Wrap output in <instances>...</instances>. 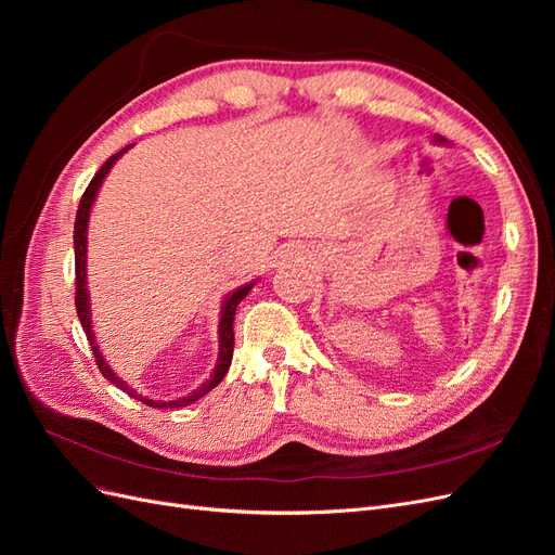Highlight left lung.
<instances>
[{
  "label": "left lung",
  "instance_id": "1",
  "mask_svg": "<svg viewBox=\"0 0 555 555\" xmlns=\"http://www.w3.org/2000/svg\"><path fill=\"white\" fill-rule=\"evenodd\" d=\"M438 141H442V139H438Z\"/></svg>",
  "mask_w": 555,
  "mask_h": 555
}]
</instances>
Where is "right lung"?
Listing matches in <instances>:
<instances>
[{
	"label": "right lung",
	"instance_id": "add662e5",
	"mask_svg": "<svg viewBox=\"0 0 555 555\" xmlns=\"http://www.w3.org/2000/svg\"><path fill=\"white\" fill-rule=\"evenodd\" d=\"M127 150H129V145L122 147L120 153H115L113 157H108V159L104 162L102 169H99V171L94 173V178L90 180L88 190L82 192V196H80V204H78V210H76V224H74V251H76V312H78V319H80V324H82V331H86V335H88L90 347H92V351H94V361H96L99 373H102L106 379H111V384L120 386L122 391H127V393H131V396H137L122 379L115 377V373L106 365V361H104V357H102V351H99V347H96V343H94V333H92V324H90V300H88V287H86L88 217H90L92 201H94V196H96V192H99V184H102V180H104L106 173L111 171V166L115 164V159H120V155H125ZM251 287H255V282L245 284V287H238L236 292H231V294L224 298L222 312H220V314H222V319H220V357H217V365H215L212 377H210L204 386H198V389H196L192 396H184V398L169 400V402H155V400H147V398H141V396H137V398L143 400L145 405L159 408V410H162V408H184V405H190V402H194V400H198V398H204L210 389H215V386L224 379V375H227V371H229V365H231V357H233V317H236L238 304L249 294Z\"/></svg>",
	"mask_w": 555,
	"mask_h": 555
}]
</instances>
